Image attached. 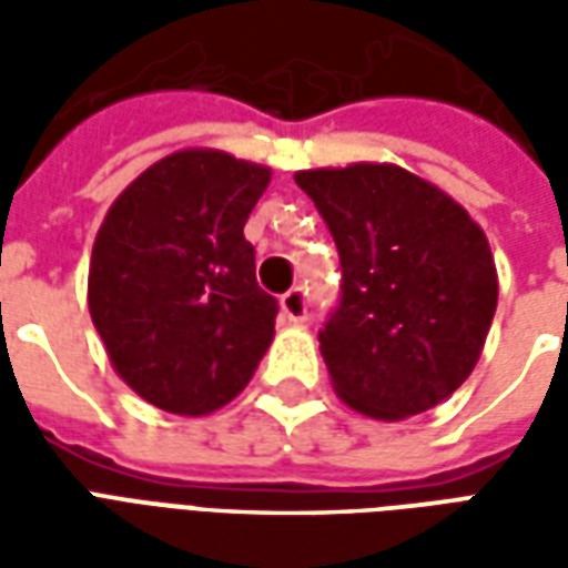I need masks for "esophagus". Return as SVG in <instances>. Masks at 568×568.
Returning <instances> with one entry per match:
<instances>
[{
  "mask_svg": "<svg viewBox=\"0 0 568 568\" xmlns=\"http://www.w3.org/2000/svg\"><path fill=\"white\" fill-rule=\"evenodd\" d=\"M307 292L297 285V288H292V292H285L283 297H280V310H283V320L292 322V325H301V322L307 320Z\"/></svg>",
  "mask_w": 568,
  "mask_h": 568,
  "instance_id": "34e87169",
  "label": "esophagus"
}]
</instances>
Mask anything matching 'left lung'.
<instances>
[{"label":"left lung","mask_w":568,"mask_h":568,"mask_svg":"<svg viewBox=\"0 0 568 568\" xmlns=\"http://www.w3.org/2000/svg\"><path fill=\"white\" fill-rule=\"evenodd\" d=\"M295 182L341 255V301L320 332L337 395L374 419L450 398L475 371L499 297L484 231L395 163L301 170Z\"/></svg>","instance_id":"1"}]
</instances>
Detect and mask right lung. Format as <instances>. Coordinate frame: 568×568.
<instances>
[{
	"mask_svg": "<svg viewBox=\"0 0 568 568\" xmlns=\"http://www.w3.org/2000/svg\"><path fill=\"white\" fill-rule=\"evenodd\" d=\"M267 182L261 163L185 149L151 163L105 212L88 307L121 381L149 405L212 414L267 353L280 304L261 292L243 236Z\"/></svg>",
	"mask_w": 568,
	"mask_h": 568,
	"instance_id": "1",
	"label": "right lung"
}]
</instances>
